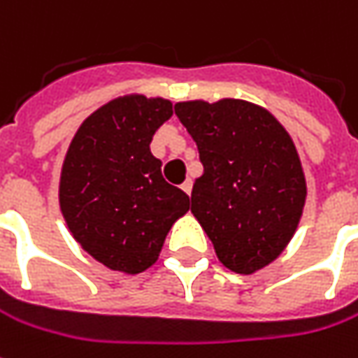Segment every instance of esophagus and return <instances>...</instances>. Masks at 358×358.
<instances>
[{"instance_id": "esophagus-1", "label": "esophagus", "mask_w": 358, "mask_h": 358, "mask_svg": "<svg viewBox=\"0 0 358 358\" xmlns=\"http://www.w3.org/2000/svg\"><path fill=\"white\" fill-rule=\"evenodd\" d=\"M182 189H184V192H186V194H192V180H186V182H184V184H182Z\"/></svg>"}]
</instances>
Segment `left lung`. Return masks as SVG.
Here are the masks:
<instances>
[{"label":"left lung","mask_w":358,"mask_h":358,"mask_svg":"<svg viewBox=\"0 0 358 358\" xmlns=\"http://www.w3.org/2000/svg\"><path fill=\"white\" fill-rule=\"evenodd\" d=\"M199 150L203 174L192 213L223 266L261 271L290 243L306 203V176L288 131L268 109L245 99L174 106Z\"/></svg>","instance_id":"left-lung-1"}]
</instances>
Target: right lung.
Returning <instances> with one entry per match:
<instances>
[{"label":"right lung","mask_w":358,"mask_h":358,"mask_svg":"<svg viewBox=\"0 0 358 358\" xmlns=\"http://www.w3.org/2000/svg\"><path fill=\"white\" fill-rule=\"evenodd\" d=\"M172 101L141 94L115 97L80 125L60 172L58 201L72 237L111 271L152 266L188 194L162 178L150 152Z\"/></svg>","instance_id":"right-lung-1"}]
</instances>
